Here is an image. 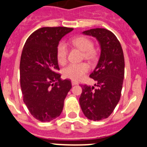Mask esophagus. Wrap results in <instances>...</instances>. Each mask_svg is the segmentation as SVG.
I'll return each mask as SVG.
<instances>
[{"instance_id":"obj_1","label":"esophagus","mask_w":147,"mask_h":147,"mask_svg":"<svg viewBox=\"0 0 147 147\" xmlns=\"http://www.w3.org/2000/svg\"><path fill=\"white\" fill-rule=\"evenodd\" d=\"M71 84H72V85L74 86V85H78V82H75V81H72L71 82Z\"/></svg>"}]
</instances>
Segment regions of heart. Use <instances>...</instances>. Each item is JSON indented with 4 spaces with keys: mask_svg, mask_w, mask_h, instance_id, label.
<instances>
[{
    "mask_svg": "<svg viewBox=\"0 0 147 147\" xmlns=\"http://www.w3.org/2000/svg\"><path fill=\"white\" fill-rule=\"evenodd\" d=\"M72 44L80 50L84 51V57L87 59H92L96 54L93 49V44L88 37H78L74 38L71 41ZM67 55V48L65 42L59 43L57 49V59L59 64L65 63ZM89 70V66L86 63H71L65 67L62 74L65 78H68L74 81L81 80L82 76Z\"/></svg>",
    "mask_w": 147,
    "mask_h": 147,
    "instance_id": "1",
    "label": "heart"
}]
</instances>
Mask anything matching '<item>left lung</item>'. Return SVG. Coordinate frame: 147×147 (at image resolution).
Listing matches in <instances>:
<instances>
[{"instance_id": "8db88e82", "label": "left lung", "mask_w": 147, "mask_h": 147, "mask_svg": "<svg viewBox=\"0 0 147 147\" xmlns=\"http://www.w3.org/2000/svg\"><path fill=\"white\" fill-rule=\"evenodd\" d=\"M82 34L96 38L101 48L98 64L90 75L96 82L94 87L82 85L80 104L90 120L107 119L119 103L124 76V58L121 45L113 32L93 28Z\"/></svg>"}]
</instances>
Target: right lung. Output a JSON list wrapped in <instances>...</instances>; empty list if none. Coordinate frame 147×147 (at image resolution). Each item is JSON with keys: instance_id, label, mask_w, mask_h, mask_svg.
<instances>
[{"instance_id": "obj_1", "label": "right lung", "mask_w": 147, "mask_h": 147, "mask_svg": "<svg viewBox=\"0 0 147 147\" xmlns=\"http://www.w3.org/2000/svg\"><path fill=\"white\" fill-rule=\"evenodd\" d=\"M74 28L43 27L27 39L20 63V88L30 113L40 121L59 116L64 100L72 88L70 80H62L57 59L61 39Z\"/></svg>"}]
</instances>
